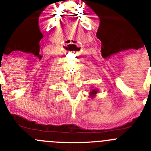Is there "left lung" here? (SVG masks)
I'll return each instance as SVG.
<instances>
[{
	"label": "left lung",
	"mask_w": 151,
	"mask_h": 151,
	"mask_svg": "<svg viewBox=\"0 0 151 151\" xmlns=\"http://www.w3.org/2000/svg\"><path fill=\"white\" fill-rule=\"evenodd\" d=\"M97 90H95V89L92 90V91H91V97H93V96H94V95L96 94V93H97Z\"/></svg>",
	"instance_id": "left-lung-1"
}]
</instances>
